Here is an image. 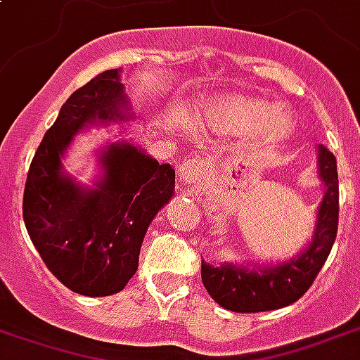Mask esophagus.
Instances as JSON below:
<instances>
[{"mask_svg": "<svg viewBox=\"0 0 360 360\" xmlns=\"http://www.w3.org/2000/svg\"><path fill=\"white\" fill-rule=\"evenodd\" d=\"M179 174L181 183H186V185H198L200 181H204V177L207 175V162L200 160V158H186L183 164L177 169Z\"/></svg>", "mask_w": 360, "mask_h": 360, "instance_id": "esophagus-1", "label": "esophagus"}]
</instances>
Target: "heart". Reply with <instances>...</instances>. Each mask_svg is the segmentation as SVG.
<instances>
[{
  "instance_id": "1",
  "label": "heart",
  "mask_w": 360,
  "mask_h": 360,
  "mask_svg": "<svg viewBox=\"0 0 360 360\" xmlns=\"http://www.w3.org/2000/svg\"><path fill=\"white\" fill-rule=\"evenodd\" d=\"M198 124L219 136L245 134L247 149L262 150L283 141L292 130V117L281 105L238 92H219L207 98Z\"/></svg>"
}]
</instances>
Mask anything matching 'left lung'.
<instances>
[{"label":"left lung","instance_id":"left-lung-1","mask_svg":"<svg viewBox=\"0 0 360 360\" xmlns=\"http://www.w3.org/2000/svg\"><path fill=\"white\" fill-rule=\"evenodd\" d=\"M317 169L325 185L314 234L300 253L283 262H223L202 260V283L213 300L238 314H257L289 306L311 287L325 264L338 232V168L325 145L317 147Z\"/></svg>","mask_w":360,"mask_h":360}]
</instances>
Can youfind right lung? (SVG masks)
Wrapping results in <instances>:
<instances>
[{
  "instance_id": "1",
  "label": "right lung",
  "mask_w": 360,
  "mask_h": 360,
  "mask_svg": "<svg viewBox=\"0 0 360 360\" xmlns=\"http://www.w3.org/2000/svg\"><path fill=\"white\" fill-rule=\"evenodd\" d=\"M120 70L75 90L46 130L30 166L22 215L37 253L70 290L109 296L126 287L156 213L175 191V169L124 139L98 150L92 186L65 174L62 158L79 131L131 119Z\"/></svg>"
}]
</instances>
